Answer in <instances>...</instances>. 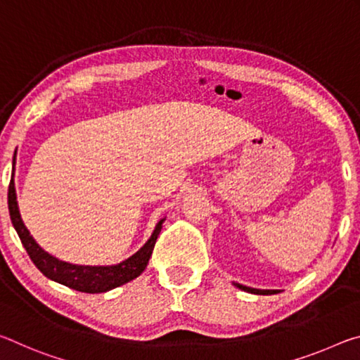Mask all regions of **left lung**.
<instances>
[{
  "instance_id": "obj_1",
  "label": "left lung",
  "mask_w": 360,
  "mask_h": 360,
  "mask_svg": "<svg viewBox=\"0 0 360 360\" xmlns=\"http://www.w3.org/2000/svg\"><path fill=\"white\" fill-rule=\"evenodd\" d=\"M234 285L240 288V290H244V292L255 293V295H274V293L279 292V290H262V288H252V287H247V285H243V284H238V282H234Z\"/></svg>"
}]
</instances>
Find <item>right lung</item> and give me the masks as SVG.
I'll list each match as a JSON object with an SVG mask.
<instances>
[{
  "label": "right lung",
  "mask_w": 360,
  "mask_h": 360,
  "mask_svg": "<svg viewBox=\"0 0 360 360\" xmlns=\"http://www.w3.org/2000/svg\"><path fill=\"white\" fill-rule=\"evenodd\" d=\"M8 205L11 221H13L15 231L19 234L22 244L25 247L28 255H30L34 266H37L47 279L56 281L58 284L73 288V290L86 293L108 292L111 288L127 284V282H131L132 279L139 278V276L143 273L146 264H148L153 249H155L156 239L159 233H161L162 223L166 220L162 219L158 221L155 231H153L151 238L146 240V244L141 247L139 252H135L132 257H129L127 260L117 264H111V266H84V264H72L58 260V258L52 257L51 253H47L37 244V240L33 239L30 231H28L27 226L23 225L19 205H17L14 169L13 174H11V184L8 190Z\"/></svg>",
  "instance_id": "1"
}]
</instances>
